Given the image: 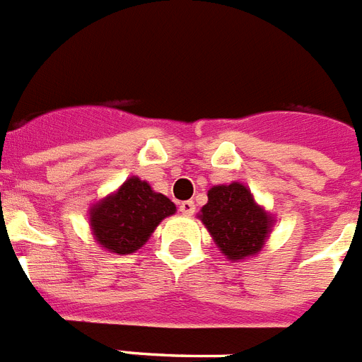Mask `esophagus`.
<instances>
[{
    "instance_id": "34e87169",
    "label": "esophagus",
    "mask_w": 362,
    "mask_h": 362,
    "mask_svg": "<svg viewBox=\"0 0 362 362\" xmlns=\"http://www.w3.org/2000/svg\"><path fill=\"white\" fill-rule=\"evenodd\" d=\"M180 213L185 216H191L194 213V202L193 200H185V202H180Z\"/></svg>"
}]
</instances>
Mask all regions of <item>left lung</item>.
Here are the masks:
<instances>
[{"label": "left lung", "mask_w": 362, "mask_h": 362, "mask_svg": "<svg viewBox=\"0 0 362 362\" xmlns=\"http://www.w3.org/2000/svg\"><path fill=\"white\" fill-rule=\"evenodd\" d=\"M199 218L220 253L233 262L259 255L275 226V216L257 202L242 182L213 185Z\"/></svg>", "instance_id": "left-lung-1"}]
</instances>
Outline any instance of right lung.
<instances>
[{
  "mask_svg": "<svg viewBox=\"0 0 362 362\" xmlns=\"http://www.w3.org/2000/svg\"><path fill=\"white\" fill-rule=\"evenodd\" d=\"M177 206L149 182L129 177L112 193L89 207V226L94 240L109 253L131 255L149 240L163 218L175 215Z\"/></svg>",
  "mask_w": 362,
  "mask_h": 362,
  "instance_id": "add662e5",
  "label": "right lung"
}]
</instances>
